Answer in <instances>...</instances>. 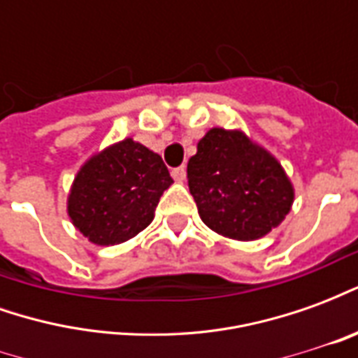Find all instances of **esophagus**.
I'll return each mask as SVG.
<instances>
[{
  "mask_svg": "<svg viewBox=\"0 0 358 358\" xmlns=\"http://www.w3.org/2000/svg\"><path fill=\"white\" fill-rule=\"evenodd\" d=\"M172 178L176 180V182H184V180H186V169H184V166L174 169V171H172Z\"/></svg>",
  "mask_w": 358,
  "mask_h": 358,
  "instance_id": "obj_1",
  "label": "esophagus"
}]
</instances>
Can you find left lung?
Masks as SVG:
<instances>
[{
    "mask_svg": "<svg viewBox=\"0 0 358 358\" xmlns=\"http://www.w3.org/2000/svg\"><path fill=\"white\" fill-rule=\"evenodd\" d=\"M187 186L213 232L253 241L276 228L293 205V186L274 155L241 130L210 128L187 163Z\"/></svg>",
    "mask_w": 358,
    "mask_h": 358,
    "instance_id": "obj_1",
    "label": "left lung"
}]
</instances>
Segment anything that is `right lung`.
<instances>
[{
	"mask_svg": "<svg viewBox=\"0 0 358 358\" xmlns=\"http://www.w3.org/2000/svg\"><path fill=\"white\" fill-rule=\"evenodd\" d=\"M172 184L163 159L132 138L82 164L69 194V217L95 245H117L145 230Z\"/></svg>",
	"mask_w": 358,
	"mask_h": 358,
	"instance_id": "add662e5",
	"label": "right lung"
}]
</instances>
